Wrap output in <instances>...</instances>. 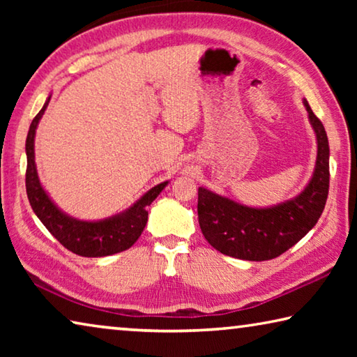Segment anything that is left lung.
Returning a JSON list of instances; mask_svg holds the SVG:
<instances>
[{"label":"left lung","mask_w":357,"mask_h":357,"mask_svg":"<svg viewBox=\"0 0 357 357\" xmlns=\"http://www.w3.org/2000/svg\"><path fill=\"white\" fill-rule=\"evenodd\" d=\"M318 140L313 178L293 200L273 208H249L198 187V223L208 243L223 255L264 261L287 252L317 225L329 193V143L324 126L304 100Z\"/></svg>","instance_id":"obj_1"}]
</instances>
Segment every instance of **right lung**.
Here are the masks:
<instances>
[{
  "label": "right lung",
  "mask_w": 357,
  "mask_h": 357,
  "mask_svg": "<svg viewBox=\"0 0 357 357\" xmlns=\"http://www.w3.org/2000/svg\"><path fill=\"white\" fill-rule=\"evenodd\" d=\"M50 98L36 114L31 126H29L26 137V195L36 215L44 223L45 228L55 236L59 244L66 249L77 253L80 257H107L113 253L123 252L135 244L140 238L144 225L148 222V206L153 203L157 195L164 190L168 183L157 184L148 190L134 206L126 213L114 215L112 219L100 222H83L72 219L61 213L53 202L48 198L45 190L39 183L38 172L34 164V135L39 119L44 114Z\"/></svg>",
  "instance_id": "add662e5"
}]
</instances>
